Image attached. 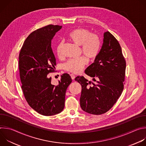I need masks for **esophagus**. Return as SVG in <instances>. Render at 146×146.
Here are the masks:
<instances>
[{"mask_svg":"<svg viewBox=\"0 0 146 146\" xmlns=\"http://www.w3.org/2000/svg\"><path fill=\"white\" fill-rule=\"evenodd\" d=\"M70 76H71V78L72 80H74L75 78V76L73 74H70Z\"/></svg>","mask_w":146,"mask_h":146,"instance_id":"obj_1","label":"esophagus"}]
</instances>
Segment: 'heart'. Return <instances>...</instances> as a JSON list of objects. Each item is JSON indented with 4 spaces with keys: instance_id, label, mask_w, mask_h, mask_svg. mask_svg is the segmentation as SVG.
I'll list each match as a JSON object with an SVG mask.
<instances>
[{
    "instance_id": "1",
    "label": "heart",
    "mask_w": 146,
    "mask_h": 146,
    "mask_svg": "<svg viewBox=\"0 0 146 146\" xmlns=\"http://www.w3.org/2000/svg\"><path fill=\"white\" fill-rule=\"evenodd\" d=\"M68 38L78 46H81V50L88 59H94L98 54L100 41L99 37L96 34L85 28H77L73 30L68 35ZM62 42H59L56 46V53L58 55H61ZM87 64V59L82 56L78 58L69 59L64 65V69L71 73H77L80 72Z\"/></svg>"
}]
</instances>
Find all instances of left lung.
Segmentation results:
<instances>
[{"instance_id":"1","label":"left lung","mask_w":146,"mask_h":146,"mask_svg":"<svg viewBox=\"0 0 146 146\" xmlns=\"http://www.w3.org/2000/svg\"><path fill=\"white\" fill-rule=\"evenodd\" d=\"M103 37V45L94 62L85 70L93 81L84 76L75 78L82 87L81 109L95 115L105 113L114 106L123 90L125 75L126 61L118 41L108 31Z\"/></svg>"}]
</instances>
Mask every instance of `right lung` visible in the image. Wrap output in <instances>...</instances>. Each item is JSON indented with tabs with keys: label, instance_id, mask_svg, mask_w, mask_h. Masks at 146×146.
I'll use <instances>...</instances> for the list:
<instances>
[{
	"label": "right lung",
	"instance_id": "right-lung-1",
	"mask_svg": "<svg viewBox=\"0 0 146 146\" xmlns=\"http://www.w3.org/2000/svg\"><path fill=\"white\" fill-rule=\"evenodd\" d=\"M61 28L48 25L33 31L25 40L19 55V76L25 99L33 110L46 116L63 110L66 89L72 81L69 74L64 73L55 86L51 77L47 76L55 72L56 65L51 40Z\"/></svg>",
	"mask_w": 146,
	"mask_h": 146
}]
</instances>
